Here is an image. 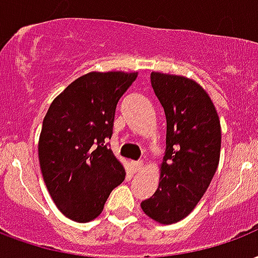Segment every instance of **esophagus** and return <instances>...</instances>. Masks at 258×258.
I'll return each instance as SVG.
<instances>
[{
    "label": "esophagus",
    "instance_id": "obj_1",
    "mask_svg": "<svg viewBox=\"0 0 258 258\" xmlns=\"http://www.w3.org/2000/svg\"><path fill=\"white\" fill-rule=\"evenodd\" d=\"M131 165H133V169H134V172H139L141 169H142V167H144V163L139 160V161H133L131 163Z\"/></svg>",
    "mask_w": 258,
    "mask_h": 258
}]
</instances>
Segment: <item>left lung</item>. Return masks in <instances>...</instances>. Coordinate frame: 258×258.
<instances>
[{"label": "left lung", "instance_id": "1", "mask_svg": "<svg viewBox=\"0 0 258 258\" xmlns=\"http://www.w3.org/2000/svg\"><path fill=\"white\" fill-rule=\"evenodd\" d=\"M150 82L165 112L167 146L158 188L141 208L172 224L197 207L211 184L220 158V120L207 91L191 79L152 72Z\"/></svg>", "mask_w": 258, "mask_h": 258}]
</instances>
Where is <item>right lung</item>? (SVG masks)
<instances>
[{"mask_svg": "<svg viewBox=\"0 0 258 258\" xmlns=\"http://www.w3.org/2000/svg\"><path fill=\"white\" fill-rule=\"evenodd\" d=\"M137 72H90L71 83L49 106L38 154L50 197L68 219L86 223L100 215L125 171L108 139L116 105Z\"/></svg>", "mask_w": 258, "mask_h": 258, "instance_id": "obj_1", "label": "right lung"}]
</instances>
